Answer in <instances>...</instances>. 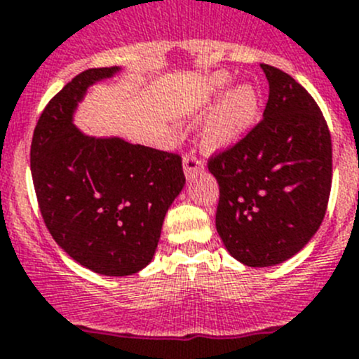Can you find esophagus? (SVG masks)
Returning <instances> with one entry per match:
<instances>
[{
  "label": "esophagus",
  "instance_id": "1",
  "mask_svg": "<svg viewBox=\"0 0 359 359\" xmlns=\"http://www.w3.org/2000/svg\"><path fill=\"white\" fill-rule=\"evenodd\" d=\"M183 171L188 180L195 178L197 175L204 172V164L195 157L194 151H188V154L183 157Z\"/></svg>",
  "mask_w": 359,
  "mask_h": 359
}]
</instances>
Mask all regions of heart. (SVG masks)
Listing matches in <instances>:
<instances>
[{"mask_svg":"<svg viewBox=\"0 0 359 359\" xmlns=\"http://www.w3.org/2000/svg\"><path fill=\"white\" fill-rule=\"evenodd\" d=\"M230 80L223 74H215L209 80L208 97L201 108H209L225 93ZM262 118V95L255 85L241 83L226 92L205 118L201 130V147L209 154L225 151L244 140Z\"/></svg>","mask_w":359,"mask_h":359,"instance_id":"1","label":"heart"}]
</instances>
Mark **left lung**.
I'll return each mask as SVG.
<instances>
[{
	"label": "left lung",
	"instance_id": "1",
	"mask_svg": "<svg viewBox=\"0 0 359 359\" xmlns=\"http://www.w3.org/2000/svg\"><path fill=\"white\" fill-rule=\"evenodd\" d=\"M269 81L264 120L209 161L219 184L216 230L248 267L283 264L312 239L332 188V137L307 90L262 64Z\"/></svg>",
	"mask_w": 359,
	"mask_h": 359
}]
</instances>
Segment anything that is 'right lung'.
I'll use <instances>...</instances> for the list:
<instances>
[{
    "instance_id": "right-lung-1",
    "label": "right lung",
    "mask_w": 359,
    "mask_h": 359,
    "mask_svg": "<svg viewBox=\"0 0 359 359\" xmlns=\"http://www.w3.org/2000/svg\"><path fill=\"white\" fill-rule=\"evenodd\" d=\"M122 67L74 76L41 113L31 143V175L55 243L102 276H130L154 260L165 212L184 187L181 158L118 136H88L74 113L88 87Z\"/></svg>"
}]
</instances>
